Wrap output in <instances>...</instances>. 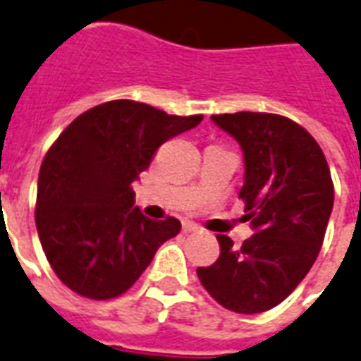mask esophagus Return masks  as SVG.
Here are the masks:
<instances>
[{
  "mask_svg": "<svg viewBox=\"0 0 361 361\" xmlns=\"http://www.w3.org/2000/svg\"><path fill=\"white\" fill-rule=\"evenodd\" d=\"M183 231H185V233H190V231H200V226H198V224H195V222L185 221L183 222Z\"/></svg>",
  "mask_w": 361,
  "mask_h": 361,
  "instance_id": "34e87169",
  "label": "esophagus"
}]
</instances>
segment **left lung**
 <instances>
[{
    "mask_svg": "<svg viewBox=\"0 0 361 361\" xmlns=\"http://www.w3.org/2000/svg\"><path fill=\"white\" fill-rule=\"evenodd\" d=\"M211 120L243 148L239 198L256 233L241 248L216 235L221 256L196 274L230 312L262 313L286 300L317 259L334 206L332 176L317 140L287 116L241 111Z\"/></svg>",
    "mask_w": 361,
    "mask_h": 361,
    "instance_id": "obj_1",
    "label": "left lung"
}]
</instances>
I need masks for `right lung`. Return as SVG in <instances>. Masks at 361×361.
<instances>
[{"mask_svg": "<svg viewBox=\"0 0 361 361\" xmlns=\"http://www.w3.org/2000/svg\"><path fill=\"white\" fill-rule=\"evenodd\" d=\"M202 118L113 99L59 135L40 166L35 222L49 265L68 289L92 300L120 297L157 248L180 233L174 216L152 221L135 207L131 183L163 142Z\"/></svg>", "mask_w": 361, "mask_h": 361, "instance_id": "1", "label": "right lung"}]
</instances>
